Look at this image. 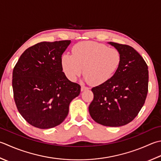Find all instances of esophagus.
<instances>
[{
	"label": "esophagus",
	"instance_id": "esophagus-1",
	"mask_svg": "<svg viewBox=\"0 0 161 161\" xmlns=\"http://www.w3.org/2000/svg\"><path fill=\"white\" fill-rule=\"evenodd\" d=\"M88 89H89V88L86 87V86H81V91H86V90H88Z\"/></svg>",
	"mask_w": 161,
	"mask_h": 161
}]
</instances>
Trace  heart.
<instances>
[{
  "mask_svg": "<svg viewBox=\"0 0 161 161\" xmlns=\"http://www.w3.org/2000/svg\"><path fill=\"white\" fill-rule=\"evenodd\" d=\"M63 71L69 80L74 81L82 72L84 80L93 86L107 82L114 76L121 61V53L104 44L85 41L76 44L72 55L61 57Z\"/></svg>",
  "mask_w": 161,
  "mask_h": 161,
  "instance_id": "obj_1",
  "label": "heart"
}]
</instances>
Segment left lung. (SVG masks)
Returning <instances> with one entry per match:
<instances>
[{
  "label": "left lung",
  "mask_w": 161,
  "mask_h": 161,
  "mask_svg": "<svg viewBox=\"0 0 161 161\" xmlns=\"http://www.w3.org/2000/svg\"><path fill=\"white\" fill-rule=\"evenodd\" d=\"M108 43L120 52L121 64L109 81L91 89L94 97L89 111L97 124L119 127L133 121L143 107L149 71L144 58L133 47Z\"/></svg>",
  "instance_id": "1"
}]
</instances>
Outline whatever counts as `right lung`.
<instances>
[{
    "label": "right lung",
    "instance_id": "1",
    "mask_svg": "<svg viewBox=\"0 0 161 161\" xmlns=\"http://www.w3.org/2000/svg\"><path fill=\"white\" fill-rule=\"evenodd\" d=\"M70 40L42 42L21 55L12 72L14 99L20 114L40 129L61 124L81 86L63 72L61 56Z\"/></svg>",
    "mask_w": 161,
    "mask_h": 161
}]
</instances>
